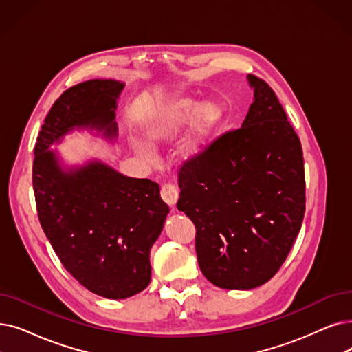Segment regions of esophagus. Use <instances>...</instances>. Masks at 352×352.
I'll return each instance as SVG.
<instances>
[{"label": "esophagus", "instance_id": "esophagus-1", "mask_svg": "<svg viewBox=\"0 0 352 352\" xmlns=\"http://www.w3.org/2000/svg\"><path fill=\"white\" fill-rule=\"evenodd\" d=\"M161 197L168 206L174 207L178 201V190L173 184H164L161 187Z\"/></svg>", "mask_w": 352, "mask_h": 352}]
</instances>
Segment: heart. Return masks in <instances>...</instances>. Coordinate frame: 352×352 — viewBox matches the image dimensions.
I'll list each match as a JSON object with an SVG mask.
<instances>
[{
  "mask_svg": "<svg viewBox=\"0 0 352 352\" xmlns=\"http://www.w3.org/2000/svg\"><path fill=\"white\" fill-rule=\"evenodd\" d=\"M191 118L193 120L191 121L190 131L181 145V158L186 161L198 158L207 149L221 124V112L212 104H206L201 108L195 100L188 98L175 100L161 115L158 124L149 129V144L155 145L164 140L173 138L188 124ZM138 152L142 157L151 155V151L145 146H138Z\"/></svg>",
  "mask_w": 352,
  "mask_h": 352,
  "instance_id": "heart-1",
  "label": "heart"
}]
</instances>
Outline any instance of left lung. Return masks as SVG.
Listing matches in <instances>:
<instances>
[{"instance_id": "obj_1", "label": "left lung", "mask_w": 352, "mask_h": 352, "mask_svg": "<svg viewBox=\"0 0 352 352\" xmlns=\"http://www.w3.org/2000/svg\"><path fill=\"white\" fill-rule=\"evenodd\" d=\"M241 128L179 168L177 208L195 226L204 276L223 289L270 280L294 246L305 214L300 141L273 89L254 74Z\"/></svg>"}]
</instances>
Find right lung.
<instances>
[{
  "mask_svg": "<svg viewBox=\"0 0 352 352\" xmlns=\"http://www.w3.org/2000/svg\"><path fill=\"white\" fill-rule=\"evenodd\" d=\"M124 86L95 79L65 90L44 119L33 162L45 237L76 280L109 299L133 296L149 285V250L170 208L157 182L122 175L100 161L63 170L49 148L74 128L116 138V99Z\"/></svg>",
  "mask_w": 352,
  "mask_h": 352,
  "instance_id": "add662e5",
  "label": "right lung"
}]
</instances>
